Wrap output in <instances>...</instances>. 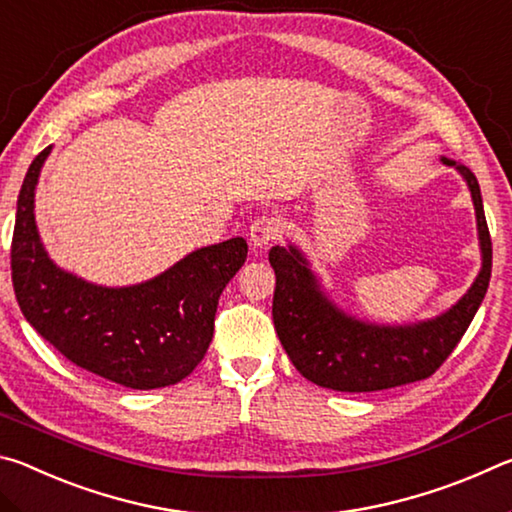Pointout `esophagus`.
Segmentation results:
<instances>
[{"instance_id": "34e87169", "label": "esophagus", "mask_w": 512, "mask_h": 512, "mask_svg": "<svg viewBox=\"0 0 512 512\" xmlns=\"http://www.w3.org/2000/svg\"><path fill=\"white\" fill-rule=\"evenodd\" d=\"M250 244L255 248H264L268 244H273L282 237V221L277 219L275 214H262L257 216V219L250 223Z\"/></svg>"}]
</instances>
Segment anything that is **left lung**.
<instances>
[{
	"mask_svg": "<svg viewBox=\"0 0 512 512\" xmlns=\"http://www.w3.org/2000/svg\"><path fill=\"white\" fill-rule=\"evenodd\" d=\"M443 162L456 167L470 187L483 257L474 284L445 314L397 327L363 323L343 314L325 296L296 246H273L268 253L275 271V332L293 366L316 386L370 393L427 379L443 366L470 327L490 284L492 241L474 173L454 160L443 158Z\"/></svg>",
	"mask_w": 512,
	"mask_h": 512,
	"instance_id": "obj_1",
	"label": "left lung"
}]
</instances>
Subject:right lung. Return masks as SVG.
Instances as JSON below:
<instances>
[{"mask_svg":"<svg viewBox=\"0 0 512 512\" xmlns=\"http://www.w3.org/2000/svg\"><path fill=\"white\" fill-rule=\"evenodd\" d=\"M51 146L36 155L17 196L11 275L31 327L67 361L119 386L178 384L203 361L219 296L246 262L241 237L198 248L135 287H97L58 268L42 246L33 196Z\"/></svg>","mask_w":512,"mask_h":512,"instance_id":"add662e5","label":"right lung"}]
</instances>
